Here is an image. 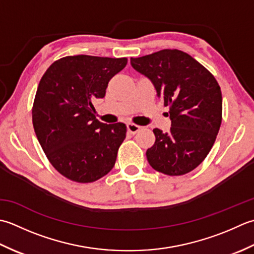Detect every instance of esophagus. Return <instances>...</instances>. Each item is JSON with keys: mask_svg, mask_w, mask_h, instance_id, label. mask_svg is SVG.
Instances as JSON below:
<instances>
[{"mask_svg": "<svg viewBox=\"0 0 254 254\" xmlns=\"http://www.w3.org/2000/svg\"><path fill=\"white\" fill-rule=\"evenodd\" d=\"M127 129H128L129 132L134 134V133H137L139 130H140L141 127L136 125V124H133V123H128L127 124Z\"/></svg>", "mask_w": 254, "mask_h": 254, "instance_id": "34e87169", "label": "esophagus"}]
</instances>
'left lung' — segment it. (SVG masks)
Here are the masks:
<instances>
[{"instance_id":"obj_1","label":"left lung","mask_w":254,"mask_h":254,"mask_svg":"<svg viewBox=\"0 0 254 254\" xmlns=\"http://www.w3.org/2000/svg\"><path fill=\"white\" fill-rule=\"evenodd\" d=\"M130 62L152 81L158 97L170 108V130L153 129L156 141L146 152L149 164L170 177L190 172L204 161L219 131L218 82L193 57L178 49L130 58Z\"/></svg>"}]
</instances>
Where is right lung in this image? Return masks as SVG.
Wrapping results in <instances>:
<instances>
[{
    "label": "right lung",
    "instance_id": "obj_1",
    "mask_svg": "<svg viewBox=\"0 0 254 254\" xmlns=\"http://www.w3.org/2000/svg\"><path fill=\"white\" fill-rule=\"evenodd\" d=\"M126 64L127 58L66 56L41 77L32 110L36 136L51 165L73 182H95L115 165L126 125L96 120L92 102Z\"/></svg>",
    "mask_w": 254,
    "mask_h": 254
}]
</instances>
